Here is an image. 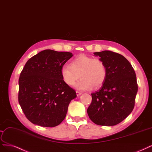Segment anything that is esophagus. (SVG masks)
<instances>
[{
    "label": "esophagus",
    "instance_id": "1",
    "mask_svg": "<svg viewBox=\"0 0 152 152\" xmlns=\"http://www.w3.org/2000/svg\"><path fill=\"white\" fill-rule=\"evenodd\" d=\"M76 94H77V96H80L81 94H82V92H80V91H76Z\"/></svg>",
    "mask_w": 152,
    "mask_h": 152
}]
</instances>
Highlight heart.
<instances>
[{
	"instance_id": "b5f03b06",
	"label": "heart",
	"mask_w": 152,
	"mask_h": 152,
	"mask_svg": "<svg viewBox=\"0 0 152 152\" xmlns=\"http://www.w3.org/2000/svg\"><path fill=\"white\" fill-rule=\"evenodd\" d=\"M81 79L75 87L81 91L97 88L103 85L107 77L105 63L99 58L80 55L71 60L69 65L61 69L62 80L69 86H74L78 78Z\"/></svg>"
}]
</instances>
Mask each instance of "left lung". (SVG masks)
I'll return each instance as SVG.
<instances>
[{
	"instance_id": "obj_1",
	"label": "left lung",
	"mask_w": 152,
	"mask_h": 152,
	"mask_svg": "<svg viewBox=\"0 0 152 152\" xmlns=\"http://www.w3.org/2000/svg\"><path fill=\"white\" fill-rule=\"evenodd\" d=\"M105 63L107 77L99 91L91 94L87 109L91 121L101 126H114L132 112L138 84L135 72L123 55L109 50L96 52Z\"/></svg>"
}]
</instances>
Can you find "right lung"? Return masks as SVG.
I'll use <instances>...</instances> for the list:
<instances>
[{
    "mask_svg": "<svg viewBox=\"0 0 152 152\" xmlns=\"http://www.w3.org/2000/svg\"><path fill=\"white\" fill-rule=\"evenodd\" d=\"M72 56L70 52L45 50L26 62L19 78L18 101L32 123L55 127L64 121L70 101L77 97L61 75Z\"/></svg>",
    "mask_w": 152,
    "mask_h": 152,
    "instance_id": "add662e5",
    "label": "right lung"
}]
</instances>
